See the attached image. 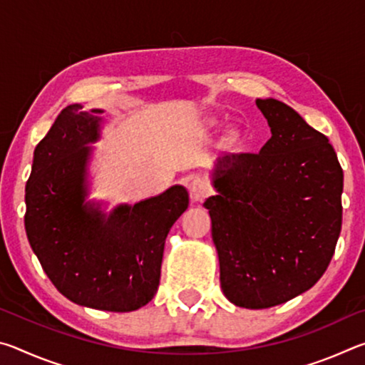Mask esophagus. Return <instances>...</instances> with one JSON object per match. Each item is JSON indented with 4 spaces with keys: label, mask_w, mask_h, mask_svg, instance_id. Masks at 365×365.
<instances>
[{
    "label": "esophagus",
    "mask_w": 365,
    "mask_h": 365,
    "mask_svg": "<svg viewBox=\"0 0 365 365\" xmlns=\"http://www.w3.org/2000/svg\"><path fill=\"white\" fill-rule=\"evenodd\" d=\"M190 196L193 201H202L212 193V185L205 177H196L190 183Z\"/></svg>",
    "instance_id": "esophagus-1"
}]
</instances>
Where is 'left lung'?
<instances>
[{
	"label": "left lung",
	"mask_w": 365,
	"mask_h": 365,
	"mask_svg": "<svg viewBox=\"0 0 365 365\" xmlns=\"http://www.w3.org/2000/svg\"><path fill=\"white\" fill-rule=\"evenodd\" d=\"M272 137L222 158L205 207L227 299L267 309L317 283L341 232L343 169L324 133L285 103L257 100Z\"/></svg>",
	"instance_id": "obj_1"
}]
</instances>
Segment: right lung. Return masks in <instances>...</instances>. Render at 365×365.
Instances as JSON below:
<instances>
[{
  "instance_id": "obj_1",
  "label": "right lung",
  "mask_w": 365,
  "mask_h": 365,
  "mask_svg": "<svg viewBox=\"0 0 365 365\" xmlns=\"http://www.w3.org/2000/svg\"><path fill=\"white\" fill-rule=\"evenodd\" d=\"M98 122L71 104L36 145L26 187V232L48 279L67 299L130 312L156 294L165 238L190 197L175 185L135 206H119L109 217L83 205L85 145L98 138Z\"/></svg>"
}]
</instances>
